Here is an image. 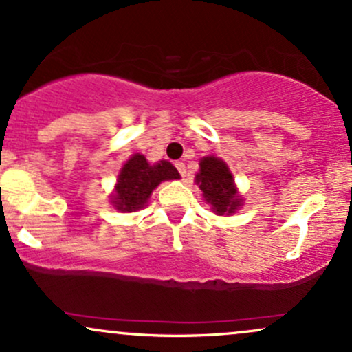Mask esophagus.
I'll return each mask as SVG.
<instances>
[{"mask_svg":"<svg viewBox=\"0 0 352 352\" xmlns=\"http://www.w3.org/2000/svg\"><path fill=\"white\" fill-rule=\"evenodd\" d=\"M175 168L179 170V173L182 177L187 175V172H185V164L184 162H175Z\"/></svg>","mask_w":352,"mask_h":352,"instance_id":"obj_1","label":"esophagus"}]
</instances>
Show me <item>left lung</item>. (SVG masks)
<instances>
[{"label": "left lung", "instance_id": "obj_1", "mask_svg": "<svg viewBox=\"0 0 352 352\" xmlns=\"http://www.w3.org/2000/svg\"><path fill=\"white\" fill-rule=\"evenodd\" d=\"M197 185L204 192L205 200L213 207L218 215L233 213L240 207L233 177L227 164L217 157H205L200 162V172L195 177Z\"/></svg>", "mask_w": 352, "mask_h": 352}]
</instances>
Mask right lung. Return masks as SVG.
I'll list each match as a JSON object with an SVG mask.
<instances>
[{"label":"right lung","instance_id":"right-lung-1","mask_svg":"<svg viewBox=\"0 0 352 352\" xmlns=\"http://www.w3.org/2000/svg\"><path fill=\"white\" fill-rule=\"evenodd\" d=\"M177 179H180V175L170 162L160 160V164L151 165L144 155L135 153L120 170L112 204L120 212H135L147 204L152 190L160 182Z\"/></svg>","mask_w":352,"mask_h":352}]
</instances>
